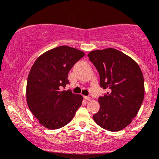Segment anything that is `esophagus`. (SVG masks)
Masks as SVG:
<instances>
[{"label": "esophagus", "instance_id": "1", "mask_svg": "<svg viewBox=\"0 0 159 159\" xmlns=\"http://www.w3.org/2000/svg\"><path fill=\"white\" fill-rule=\"evenodd\" d=\"M84 98L87 101H90L91 100V97H90V96H84Z\"/></svg>", "mask_w": 159, "mask_h": 159}]
</instances>
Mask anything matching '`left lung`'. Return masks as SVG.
<instances>
[{"mask_svg": "<svg viewBox=\"0 0 159 159\" xmlns=\"http://www.w3.org/2000/svg\"><path fill=\"white\" fill-rule=\"evenodd\" d=\"M87 56L99 73L100 86L108 89L98 98L99 111L93 118L105 130H122L132 123L143 101L141 69L132 58L112 48L92 51Z\"/></svg>", "mask_w": 159, "mask_h": 159, "instance_id": "1", "label": "left lung"}]
</instances>
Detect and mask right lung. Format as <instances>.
<instances>
[{"label":"right lung","instance_id":"obj_1","mask_svg":"<svg viewBox=\"0 0 159 159\" xmlns=\"http://www.w3.org/2000/svg\"><path fill=\"white\" fill-rule=\"evenodd\" d=\"M84 54L78 49L62 45L40 55L32 66L27 77V103L47 129L65 126L81 105V95L62 89L69 84L70 69Z\"/></svg>","mask_w":159,"mask_h":159}]
</instances>
